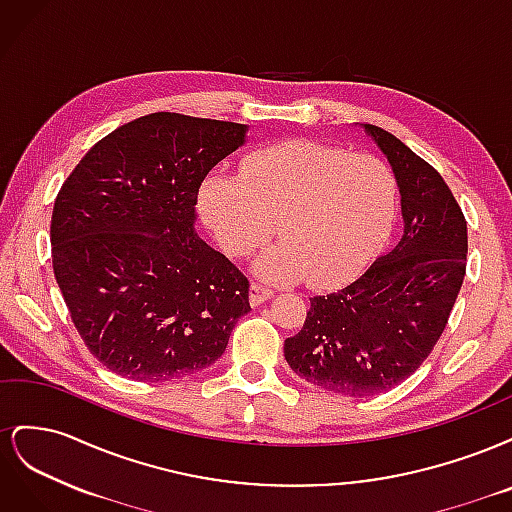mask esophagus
Here are the masks:
<instances>
[{
    "label": "esophagus",
    "instance_id": "esophagus-1",
    "mask_svg": "<svg viewBox=\"0 0 512 512\" xmlns=\"http://www.w3.org/2000/svg\"><path fill=\"white\" fill-rule=\"evenodd\" d=\"M271 297H273V290H271V288L262 286V284H258V282H252V284H250V303H252V307H258L260 303H265V301L271 299Z\"/></svg>",
    "mask_w": 512,
    "mask_h": 512
}]
</instances>
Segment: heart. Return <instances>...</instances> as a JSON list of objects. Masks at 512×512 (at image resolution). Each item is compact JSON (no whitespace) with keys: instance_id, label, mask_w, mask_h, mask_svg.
<instances>
[{"instance_id":"heart-1","label":"heart","mask_w":512,"mask_h":512,"mask_svg":"<svg viewBox=\"0 0 512 512\" xmlns=\"http://www.w3.org/2000/svg\"><path fill=\"white\" fill-rule=\"evenodd\" d=\"M395 196L391 170L376 156L294 138L252 153L243 179L211 173L198 207L230 256L252 254L280 220L284 241L256 260L258 275L337 286L380 250Z\"/></svg>"}]
</instances>
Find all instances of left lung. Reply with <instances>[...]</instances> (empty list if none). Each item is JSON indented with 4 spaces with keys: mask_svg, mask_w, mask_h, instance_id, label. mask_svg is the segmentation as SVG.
<instances>
[{
    "mask_svg": "<svg viewBox=\"0 0 512 512\" xmlns=\"http://www.w3.org/2000/svg\"><path fill=\"white\" fill-rule=\"evenodd\" d=\"M361 130L393 170L404 232L359 280L309 299L303 329L284 342L294 374L348 397L389 391L421 367L451 316L468 254L466 220L438 170L391 132Z\"/></svg>",
    "mask_w": 512,
    "mask_h": 512,
    "instance_id": "obj_1",
    "label": "left lung"
}]
</instances>
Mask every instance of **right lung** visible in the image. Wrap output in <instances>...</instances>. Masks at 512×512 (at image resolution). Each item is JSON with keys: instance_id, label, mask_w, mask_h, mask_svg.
<instances>
[{"instance_id": "obj_1", "label": "right lung", "mask_w": 512, "mask_h": 512, "mask_svg": "<svg viewBox=\"0 0 512 512\" xmlns=\"http://www.w3.org/2000/svg\"><path fill=\"white\" fill-rule=\"evenodd\" d=\"M250 126L151 113L87 151L53 207V271L76 331L115 374L164 382L215 363L250 282L198 237L209 170Z\"/></svg>"}]
</instances>
